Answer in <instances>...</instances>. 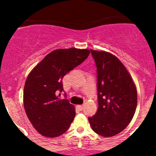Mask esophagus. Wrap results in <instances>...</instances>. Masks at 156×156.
<instances>
[{
    "mask_svg": "<svg viewBox=\"0 0 156 156\" xmlns=\"http://www.w3.org/2000/svg\"><path fill=\"white\" fill-rule=\"evenodd\" d=\"M76 107L78 108H79V109L80 110V111H82V110L83 109V108H84V105H77Z\"/></svg>",
    "mask_w": 156,
    "mask_h": 156,
    "instance_id": "34e87169",
    "label": "esophagus"
}]
</instances>
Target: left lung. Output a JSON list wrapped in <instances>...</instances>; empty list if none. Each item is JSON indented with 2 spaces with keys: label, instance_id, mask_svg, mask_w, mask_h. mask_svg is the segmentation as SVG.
Wrapping results in <instances>:
<instances>
[{
  "label": "left lung",
  "instance_id": "1",
  "mask_svg": "<svg viewBox=\"0 0 156 156\" xmlns=\"http://www.w3.org/2000/svg\"><path fill=\"white\" fill-rule=\"evenodd\" d=\"M90 53L97 67L98 108L88 120L95 133L112 137L133 119L137 104V89L119 58L103 51L90 49Z\"/></svg>",
  "mask_w": 156,
  "mask_h": 156
}]
</instances>
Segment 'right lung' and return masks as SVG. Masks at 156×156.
Instances as JSON below:
<instances>
[{
    "mask_svg": "<svg viewBox=\"0 0 156 156\" xmlns=\"http://www.w3.org/2000/svg\"><path fill=\"white\" fill-rule=\"evenodd\" d=\"M88 49H57L30 72L25 83L23 104L34 127L41 135L56 137L69 129L76 115L67 99H59L62 78L88 57Z\"/></svg>",
    "mask_w": 156,
    "mask_h": 156,
    "instance_id": "1",
    "label": "right lung"
}]
</instances>
